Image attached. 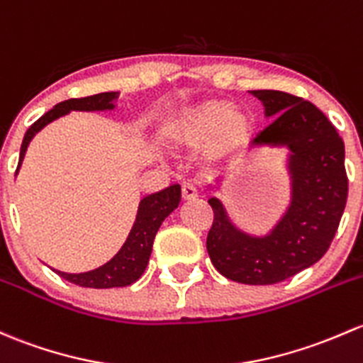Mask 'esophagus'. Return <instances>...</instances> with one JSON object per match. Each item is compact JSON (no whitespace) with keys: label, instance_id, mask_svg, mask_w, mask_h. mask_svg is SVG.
<instances>
[{"label":"esophagus","instance_id":"esophagus-1","mask_svg":"<svg viewBox=\"0 0 363 363\" xmlns=\"http://www.w3.org/2000/svg\"><path fill=\"white\" fill-rule=\"evenodd\" d=\"M196 200V189L191 188V186H182L181 189V201H193Z\"/></svg>","mask_w":363,"mask_h":363}]
</instances>
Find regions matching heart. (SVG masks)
I'll return each instance as SVG.
<instances>
[{
  "mask_svg": "<svg viewBox=\"0 0 363 363\" xmlns=\"http://www.w3.org/2000/svg\"><path fill=\"white\" fill-rule=\"evenodd\" d=\"M257 114L247 104L226 99H205L179 108L160 128L169 151H196L205 170L242 158L254 143Z\"/></svg>",
  "mask_w": 363,
  "mask_h": 363,
  "instance_id": "obj_1",
  "label": "heart"
}]
</instances>
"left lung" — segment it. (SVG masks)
Segmentation results:
<instances>
[{
    "mask_svg": "<svg viewBox=\"0 0 363 363\" xmlns=\"http://www.w3.org/2000/svg\"><path fill=\"white\" fill-rule=\"evenodd\" d=\"M274 118L252 146L289 147L292 198L268 235L238 230L219 198L208 200L213 223L207 236L212 264L247 285H272L310 268L333 243L348 198L345 143L327 116L301 97L280 90H252Z\"/></svg>",
    "mask_w": 363,
    "mask_h": 363,
    "instance_id": "left-lung-1",
    "label": "left lung"
}]
</instances>
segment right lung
Returning <instances> with one entry per match:
<instances>
[{
  "mask_svg": "<svg viewBox=\"0 0 363 363\" xmlns=\"http://www.w3.org/2000/svg\"><path fill=\"white\" fill-rule=\"evenodd\" d=\"M116 97L118 91H104V94H95L90 97L69 99V101L59 102L55 108L45 113L40 120L34 121L28 128L21 146L17 172L21 169L29 143L41 128L71 111H109V109H114ZM179 201H181V186L179 184H172L162 191L147 194L140 200L135 223L128 233L127 242L123 243V247L118 250V254L111 261L86 273H64L57 272V269H53V272L59 277L66 278L71 284L79 285V287L113 289L132 285L133 281L139 280L140 274L146 269L156 233H158L163 220L177 208Z\"/></svg>",
  "mask_w": 363,
  "mask_h": 363,
  "instance_id": "add662e5",
  "label": "right lung"
}]
</instances>
